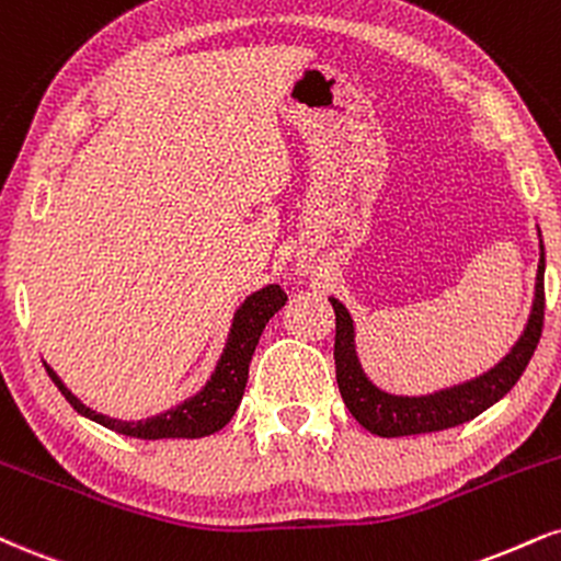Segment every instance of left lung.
Returning <instances> with one entry per match:
<instances>
[{
    "mask_svg": "<svg viewBox=\"0 0 561 561\" xmlns=\"http://www.w3.org/2000/svg\"><path fill=\"white\" fill-rule=\"evenodd\" d=\"M543 242H541V263H538L536 276V300H533V310L528 327H525L523 336L512 353L496 363L489 374L478 376L473 381L457 383V387L434 391L426 397H397L387 394L379 387L368 381L363 374L360 360L355 353V329L353 319H350L347 308L336 298L332 300V308L336 313V336H334V366H336V383H340V394L345 400L347 410L376 436H413V434H431V431L455 428L460 423L473 421L483 410L502 400L507 391L515 387L523 370L528 368L533 353H536L538 340L543 332Z\"/></svg>",
    "mask_w": 561,
    "mask_h": 561,
    "instance_id": "1",
    "label": "left lung"
}]
</instances>
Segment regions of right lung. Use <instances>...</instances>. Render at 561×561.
<instances>
[{
    "label": "right lung",
    "instance_id": "1",
    "mask_svg": "<svg viewBox=\"0 0 561 561\" xmlns=\"http://www.w3.org/2000/svg\"><path fill=\"white\" fill-rule=\"evenodd\" d=\"M285 302L287 293L279 285H268L259 289V293H253L251 298L238 308V313H234L227 347L225 353H221L219 363H216L211 379L206 381V387L195 397H191V400L178 404V408L153 417H146V421H117V417L101 415L96 410L85 408L46 363L44 366L46 374L51 376V381L57 383V389L65 394V400L70 402L80 415L91 417V421L101 423L104 428L135 438H201L225 428L229 417L234 415V410H238V404L242 400V391H245L248 368H251V357L261 340L263 327H266L268 319H272Z\"/></svg>",
    "mask_w": 561,
    "mask_h": 561
}]
</instances>
